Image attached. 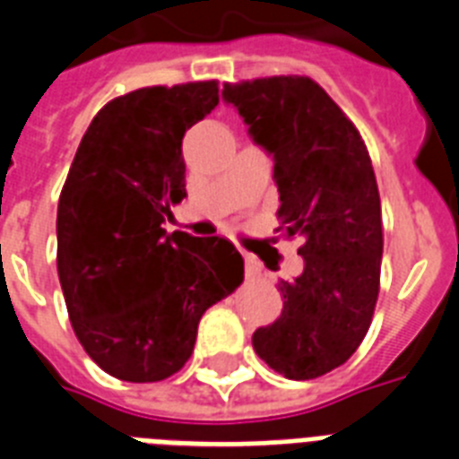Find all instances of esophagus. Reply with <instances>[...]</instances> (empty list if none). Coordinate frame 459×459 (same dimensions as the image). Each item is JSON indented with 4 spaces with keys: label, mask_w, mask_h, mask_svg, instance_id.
<instances>
[{
    "label": "esophagus",
    "mask_w": 459,
    "mask_h": 459,
    "mask_svg": "<svg viewBox=\"0 0 459 459\" xmlns=\"http://www.w3.org/2000/svg\"><path fill=\"white\" fill-rule=\"evenodd\" d=\"M245 268H247V275H252V278L262 273V266L252 255H245Z\"/></svg>",
    "instance_id": "34e87169"
}]
</instances>
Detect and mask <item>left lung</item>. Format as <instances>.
I'll list each match as a JSON object with an SVG mask.
<instances>
[{
    "label": "left lung",
    "mask_w": 459,
    "mask_h": 459,
    "mask_svg": "<svg viewBox=\"0 0 459 459\" xmlns=\"http://www.w3.org/2000/svg\"><path fill=\"white\" fill-rule=\"evenodd\" d=\"M249 139L273 158L285 236L304 238V271L281 281L282 314L252 334L256 356L288 379L351 359L379 294L382 207L370 155L339 106L308 77L226 84Z\"/></svg>",
    "instance_id": "obj_1"
}]
</instances>
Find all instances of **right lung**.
Masks as SVG:
<instances>
[{
  "instance_id": "1",
  "label": "right lung",
  "mask_w": 459,
  "mask_h": 459,
  "mask_svg": "<svg viewBox=\"0 0 459 459\" xmlns=\"http://www.w3.org/2000/svg\"><path fill=\"white\" fill-rule=\"evenodd\" d=\"M217 82L145 87L99 110L58 200V278L73 330L100 370L160 382L191 359L197 323L240 288L221 236L162 229L186 197V129L219 103Z\"/></svg>"
}]
</instances>
